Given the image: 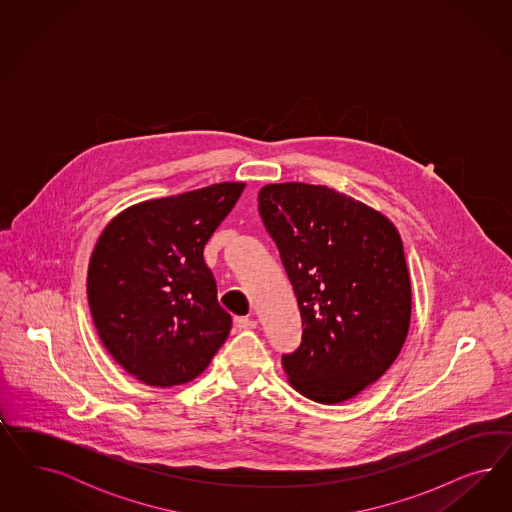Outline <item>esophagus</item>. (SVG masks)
Instances as JSON below:
<instances>
[{
	"instance_id": "obj_1",
	"label": "esophagus",
	"mask_w": 512,
	"mask_h": 512,
	"mask_svg": "<svg viewBox=\"0 0 512 512\" xmlns=\"http://www.w3.org/2000/svg\"><path fill=\"white\" fill-rule=\"evenodd\" d=\"M234 326H236L238 330H249V328H255V326H257V321L248 319V317H234Z\"/></svg>"
}]
</instances>
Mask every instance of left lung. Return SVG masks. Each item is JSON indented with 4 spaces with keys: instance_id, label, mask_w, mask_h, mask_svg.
<instances>
[{
    "instance_id": "obj_1",
    "label": "left lung",
    "mask_w": 512,
    "mask_h": 512,
    "mask_svg": "<svg viewBox=\"0 0 512 512\" xmlns=\"http://www.w3.org/2000/svg\"><path fill=\"white\" fill-rule=\"evenodd\" d=\"M259 214L293 285L302 341L281 364L319 403L351 400L400 355L411 281L400 233L364 202L302 182L259 191Z\"/></svg>"
}]
</instances>
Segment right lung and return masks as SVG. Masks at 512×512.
Wrapping results in <instances>:
<instances>
[{"mask_svg":"<svg viewBox=\"0 0 512 512\" xmlns=\"http://www.w3.org/2000/svg\"><path fill=\"white\" fill-rule=\"evenodd\" d=\"M246 184L223 182L140 202L114 217L88 266L97 334L125 372L152 387L201 375L231 332L202 251Z\"/></svg>","mask_w":512,"mask_h":512,"instance_id":"obj_1","label":"right lung"}]
</instances>
